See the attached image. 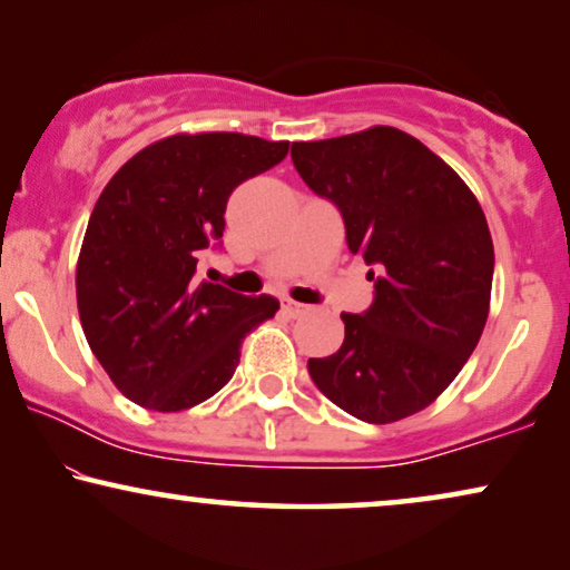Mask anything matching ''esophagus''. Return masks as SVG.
Returning a JSON list of instances; mask_svg holds the SVG:
<instances>
[{
    "instance_id": "esophagus-1",
    "label": "esophagus",
    "mask_w": 570,
    "mask_h": 570,
    "mask_svg": "<svg viewBox=\"0 0 570 570\" xmlns=\"http://www.w3.org/2000/svg\"><path fill=\"white\" fill-rule=\"evenodd\" d=\"M283 308H285L287 314H291V316H301V314H306V306H303V303H295V301H291V298H285V301H283Z\"/></svg>"
}]
</instances>
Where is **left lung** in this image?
<instances>
[{
	"mask_svg": "<svg viewBox=\"0 0 570 570\" xmlns=\"http://www.w3.org/2000/svg\"><path fill=\"white\" fill-rule=\"evenodd\" d=\"M293 166L345 220L373 303L342 314L345 342L311 357L326 400L363 423L425 410L462 371L485 330L493 238L480 202L420 139L394 127L293 142Z\"/></svg>",
	"mask_w": 570,
	"mask_h": 570,
	"instance_id": "1",
	"label": "left lung"
}]
</instances>
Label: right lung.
Here are the masks:
<instances>
[{"label": "right lung", "mask_w": 570, "mask_h": 570, "mask_svg": "<svg viewBox=\"0 0 570 570\" xmlns=\"http://www.w3.org/2000/svg\"><path fill=\"white\" fill-rule=\"evenodd\" d=\"M291 142L236 131L174 135L124 163L92 209L77 259L82 332L116 389L139 407L189 410L236 373L240 342L277 314L272 295L205 283L238 184L277 166Z\"/></svg>", "instance_id": "right-lung-1"}]
</instances>
